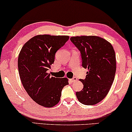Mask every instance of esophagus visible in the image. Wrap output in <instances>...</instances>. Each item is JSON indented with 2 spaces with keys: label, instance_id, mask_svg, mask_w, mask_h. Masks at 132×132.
Returning <instances> with one entry per match:
<instances>
[{
  "label": "esophagus",
  "instance_id": "esophagus-1",
  "mask_svg": "<svg viewBox=\"0 0 132 132\" xmlns=\"http://www.w3.org/2000/svg\"><path fill=\"white\" fill-rule=\"evenodd\" d=\"M71 81H72L73 82H75L76 81H77V78L76 77H74L73 79H71Z\"/></svg>",
  "mask_w": 132,
  "mask_h": 132
}]
</instances>
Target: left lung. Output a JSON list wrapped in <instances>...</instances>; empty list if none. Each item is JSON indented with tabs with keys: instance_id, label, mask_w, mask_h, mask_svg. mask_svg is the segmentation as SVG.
Listing matches in <instances>:
<instances>
[{
	"instance_id": "8db88e82",
	"label": "left lung",
	"mask_w": 132,
	"mask_h": 132,
	"mask_svg": "<svg viewBox=\"0 0 132 132\" xmlns=\"http://www.w3.org/2000/svg\"><path fill=\"white\" fill-rule=\"evenodd\" d=\"M70 40L80 51L82 65L87 68L82 91L76 92L81 103L94 105L105 98L114 80L116 57L109 41L97 36H76Z\"/></svg>"
}]
</instances>
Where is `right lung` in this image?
<instances>
[{
	"mask_svg": "<svg viewBox=\"0 0 132 132\" xmlns=\"http://www.w3.org/2000/svg\"><path fill=\"white\" fill-rule=\"evenodd\" d=\"M69 39L67 35H38L28 40L18 57L21 82L27 93L39 105L52 108L58 103L61 91L68 84L66 77H51L47 73L55 53Z\"/></svg>",
	"mask_w": 132,
	"mask_h": 132,
	"instance_id": "add662e5",
	"label": "right lung"
}]
</instances>
